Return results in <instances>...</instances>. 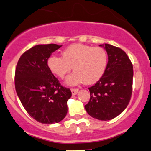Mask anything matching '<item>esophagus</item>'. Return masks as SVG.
<instances>
[{
	"label": "esophagus",
	"instance_id": "obj_1",
	"mask_svg": "<svg viewBox=\"0 0 151 151\" xmlns=\"http://www.w3.org/2000/svg\"><path fill=\"white\" fill-rule=\"evenodd\" d=\"M71 91H72V94L73 95H75L77 94L78 91H79V89H78V88H72Z\"/></svg>",
	"mask_w": 151,
	"mask_h": 151
}]
</instances>
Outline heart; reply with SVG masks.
<instances>
[{
  "mask_svg": "<svg viewBox=\"0 0 151 151\" xmlns=\"http://www.w3.org/2000/svg\"><path fill=\"white\" fill-rule=\"evenodd\" d=\"M108 56L102 47L74 44L62 53V57L51 56L47 60L51 72L63 79L72 69L74 72L66 79V83L75 86L84 82L93 84L100 80L106 71Z\"/></svg>",
  "mask_w": 151,
  "mask_h": 151,
  "instance_id": "1",
  "label": "heart"
}]
</instances>
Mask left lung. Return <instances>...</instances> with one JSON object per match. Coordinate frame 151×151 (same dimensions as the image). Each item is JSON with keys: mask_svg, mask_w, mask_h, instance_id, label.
Wrapping results in <instances>:
<instances>
[{"mask_svg": "<svg viewBox=\"0 0 151 151\" xmlns=\"http://www.w3.org/2000/svg\"><path fill=\"white\" fill-rule=\"evenodd\" d=\"M100 46L107 52V66L102 78L88 88L91 98L85 109L92 117L109 121L128 105L132 93L133 66L121 49L109 44Z\"/></svg>", "mask_w": 151, "mask_h": 151, "instance_id": "8db88e82", "label": "left lung"}]
</instances>
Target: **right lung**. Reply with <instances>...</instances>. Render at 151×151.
Instances as JSON below:
<instances>
[{"label":"right lung","instance_id":"obj_1","mask_svg":"<svg viewBox=\"0 0 151 151\" xmlns=\"http://www.w3.org/2000/svg\"><path fill=\"white\" fill-rule=\"evenodd\" d=\"M61 47L36 45L21 56L15 70L17 94L28 114L42 123H59L68 113L71 91L61 86L47 65L52 53Z\"/></svg>","mask_w":151,"mask_h":151}]
</instances>
